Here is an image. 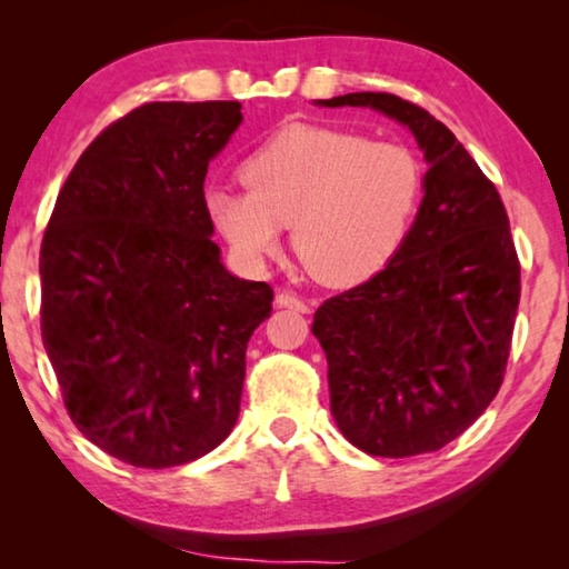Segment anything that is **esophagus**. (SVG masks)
Returning a JSON list of instances; mask_svg holds the SVG:
<instances>
[{"label": "esophagus", "mask_w": 569, "mask_h": 569, "mask_svg": "<svg viewBox=\"0 0 569 569\" xmlns=\"http://www.w3.org/2000/svg\"><path fill=\"white\" fill-rule=\"evenodd\" d=\"M274 302L279 308H292V310H300V313H308V302L300 300L295 292H287V290L279 292Z\"/></svg>", "instance_id": "obj_1"}]
</instances>
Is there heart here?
I'll list each match as a JSON object with an SVG mask.
<instances>
[{"label":"heart","mask_w":569,"mask_h":569,"mask_svg":"<svg viewBox=\"0 0 569 569\" xmlns=\"http://www.w3.org/2000/svg\"><path fill=\"white\" fill-rule=\"evenodd\" d=\"M248 189H212L207 209L232 253L261 267L292 224L302 267L326 284L378 274L399 251L422 197V162L401 142L290 127L243 166Z\"/></svg>","instance_id":"heart-1"}]
</instances>
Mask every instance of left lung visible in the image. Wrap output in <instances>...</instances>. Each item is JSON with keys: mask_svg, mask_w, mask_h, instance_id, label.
<instances>
[{"mask_svg": "<svg viewBox=\"0 0 569 569\" xmlns=\"http://www.w3.org/2000/svg\"><path fill=\"white\" fill-rule=\"evenodd\" d=\"M372 108L425 152V197L391 261L329 298L313 333L329 362L331 415L370 456L432 453L500 391L520 302V263L495 183L446 123L391 92L316 100Z\"/></svg>", "mask_w": 569, "mask_h": 569, "instance_id": "8db88e82", "label": "left lung"}]
</instances>
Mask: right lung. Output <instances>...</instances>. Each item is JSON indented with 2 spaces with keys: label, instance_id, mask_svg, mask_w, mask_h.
<instances>
[{
  "label": "right lung",
  "instance_id": "1",
  "mask_svg": "<svg viewBox=\"0 0 569 569\" xmlns=\"http://www.w3.org/2000/svg\"><path fill=\"white\" fill-rule=\"evenodd\" d=\"M238 100L144 103L100 131L61 186L41 243V333L84 438L139 469L197 461L236 427L267 282L212 240L209 160Z\"/></svg>",
  "mask_w": 569,
  "mask_h": 569
}]
</instances>
